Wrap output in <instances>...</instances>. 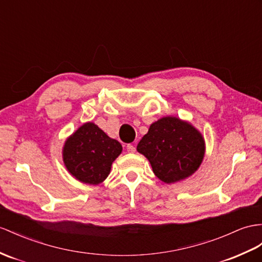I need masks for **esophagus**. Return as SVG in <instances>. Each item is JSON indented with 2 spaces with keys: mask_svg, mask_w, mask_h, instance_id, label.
Returning a JSON list of instances; mask_svg holds the SVG:
<instances>
[{
  "mask_svg": "<svg viewBox=\"0 0 262 262\" xmlns=\"http://www.w3.org/2000/svg\"><path fill=\"white\" fill-rule=\"evenodd\" d=\"M127 147V151H128V152H135L136 151V148H135V146H134V145H132V144H128V145H127L126 146Z\"/></svg>",
  "mask_w": 262,
  "mask_h": 262,
  "instance_id": "34e87169",
  "label": "esophagus"
}]
</instances>
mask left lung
I'll return each mask as SVG.
<instances>
[{"label":"left lung","instance_id":"obj_1","mask_svg":"<svg viewBox=\"0 0 262 262\" xmlns=\"http://www.w3.org/2000/svg\"><path fill=\"white\" fill-rule=\"evenodd\" d=\"M149 160L152 171L166 184L191 176L203 162L205 140L188 122L173 116L158 119L137 145Z\"/></svg>","mask_w":262,"mask_h":262}]
</instances>
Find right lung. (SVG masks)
<instances>
[{
	"label": "right lung",
	"mask_w": 262,
	"mask_h": 262,
	"mask_svg": "<svg viewBox=\"0 0 262 262\" xmlns=\"http://www.w3.org/2000/svg\"><path fill=\"white\" fill-rule=\"evenodd\" d=\"M122 149L120 143L107 136L97 125L85 123L66 139L63 162L80 183L98 185L110 175L112 164Z\"/></svg>",
	"instance_id": "add662e5"
}]
</instances>
